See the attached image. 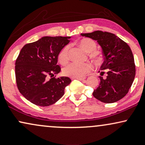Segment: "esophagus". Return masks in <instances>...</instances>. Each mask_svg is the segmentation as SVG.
Here are the masks:
<instances>
[{"label": "esophagus", "mask_w": 145, "mask_h": 145, "mask_svg": "<svg viewBox=\"0 0 145 145\" xmlns=\"http://www.w3.org/2000/svg\"><path fill=\"white\" fill-rule=\"evenodd\" d=\"M85 78H84V77H80V78H76V79L78 80L82 81V80H85Z\"/></svg>", "instance_id": "34e87169"}]
</instances>
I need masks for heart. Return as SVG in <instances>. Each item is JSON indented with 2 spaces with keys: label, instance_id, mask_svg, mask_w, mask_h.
Listing matches in <instances>:
<instances>
[{
  "label": "heart",
  "instance_id": "1",
  "mask_svg": "<svg viewBox=\"0 0 145 145\" xmlns=\"http://www.w3.org/2000/svg\"><path fill=\"white\" fill-rule=\"evenodd\" d=\"M80 47L89 52V56L97 61L101 60V56L97 51H95L96 44L92 39L89 38H83L78 42ZM58 59L62 65L67 64L69 61V46H65L60 51ZM93 69V65L91 63H72L63 68V74L66 76L71 78H80L84 76Z\"/></svg>",
  "mask_w": 145,
  "mask_h": 145
}]
</instances>
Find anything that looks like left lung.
Segmentation results:
<instances>
[{"instance_id": "obj_1", "label": "left lung", "mask_w": 145, "mask_h": 145, "mask_svg": "<svg viewBox=\"0 0 145 145\" xmlns=\"http://www.w3.org/2000/svg\"><path fill=\"white\" fill-rule=\"evenodd\" d=\"M81 35L97 41L102 49L104 61L100 67V83L93 95L104 103H114L124 97L134 82V59L130 48L113 33L96 31Z\"/></svg>"}]
</instances>
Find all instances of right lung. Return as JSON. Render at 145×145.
I'll list each match as a JSON object with an SVG mask.
<instances>
[{"instance_id": "obj_1", "label": "right lung", "mask_w": 145, "mask_h": 145, "mask_svg": "<svg viewBox=\"0 0 145 145\" xmlns=\"http://www.w3.org/2000/svg\"><path fill=\"white\" fill-rule=\"evenodd\" d=\"M69 39L70 37H43L26 44L20 52L15 67L16 83L20 93L33 104L39 106L54 104L71 82L65 76L53 77L61 71L58 56L69 44Z\"/></svg>"}]
</instances>
